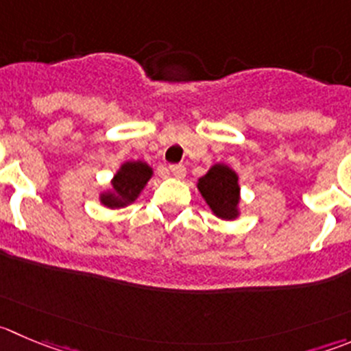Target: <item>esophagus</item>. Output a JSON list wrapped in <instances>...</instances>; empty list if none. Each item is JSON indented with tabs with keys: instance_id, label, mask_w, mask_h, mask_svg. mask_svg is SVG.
I'll return each instance as SVG.
<instances>
[{
	"instance_id": "esophagus-1",
	"label": "esophagus",
	"mask_w": 351,
	"mask_h": 351,
	"mask_svg": "<svg viewBox=\"0 0 351 351\" xmlns=\"http://www.w3.org/2000/svg\"><path fill=\"white\" fill-rule=\"evenodd\" d=\"M169 170H170V173H172L173 178H184L186 176V167L184 165H178V163H176V165H170L169 167Z\"/></svg>"
}]
</instances>
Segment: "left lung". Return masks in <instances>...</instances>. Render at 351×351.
Here are the masks:
<instances>
[{"label": "left lung", "mask_w": 351, "mask_h": 351, "mask_svg": "<svg viewBox=\"0 0 351 351\" xmlns=\"http://www.w3.org/2000/svg\"><path fill=\"white\" fill-rule=\"evenodd\" d=\"M198 189L217 217L234 220L239 215L238 173L223 163H215L198 179Z\"/></svg>", "instance_id": "8db88e82"}]
</instances>
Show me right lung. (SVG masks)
I'll return each mask as SVG.
<instances>
[{
	"label": "right lung",
	"instance_id": "add662e5",
	"mask_svg": "<svg viewBox=\"0 0 351 351\" xmlns=\"http://www.w3.org/2000/svg\"><path fill=\"white\" fill-rule=\"evenodd\" d=\"M152 176L153 169L141 160L122 163L112 179V189L101 193L99 202L108 208H122L131 205L141 195Z\"/></svg>",
	"mask_w": 351,
	"mask_h": 351
}]
</instances>
